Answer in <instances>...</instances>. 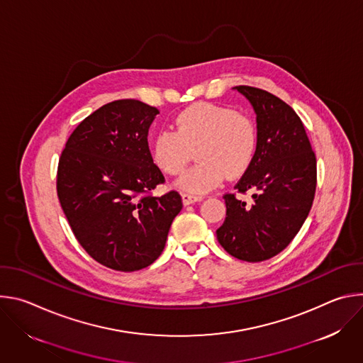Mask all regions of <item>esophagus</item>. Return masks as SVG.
I'll return each instance as SVG.
<instances>
[{
	"label": "esophagus",
	"mask_w": 363,
	"mask_h": 363,
	"mask_svg": "<svg viewBox=\"0 0 363 363\" xmlns=\"http://www.w3.org/2000/svg\"><path fill=\"white\" fill-rule=\"evenodd\" d=\"M202 201V196H196V195H191V194H182V203L186 206V205H191V203H195V202H199Z\"/></svg>",
	"instance_id": "esophagus-1"
}]
</instances>
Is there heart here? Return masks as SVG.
<instances>
[{
  "mask_svg": "<svg viewBox=\"0 0 363 363\" xmlns=\"http://www.w3.org/2000/svg\"><path fill=\"white\" fill-rule=\"evenodd\" d=\"M258 146L254 119L227 106L196 103L175 118V130L162 129L152 139V161L168 175L179 174L195 150L198 162L175 185L191 194L217 188L224 177L238 178L251 167Z\"/></svg>",
  "mask_w": 363,
  "mask_h": 363,
  "instance_id": "b5f03b06",
  "label": "heart"
}]
</instances>
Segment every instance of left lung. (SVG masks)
Wrapping results in <instances>:
<instances>
[{"mask_svg": "<svg viewBox=\"0 0 363 363\" xmlns=\"http://www.w3.org/2000/svg\"><path fill=\"white\" fill-rule=\"evenodd\" d=\"M255 113L258 146L254 161L235 185L252 191L251 202L224 195L227 216L217 230L224 250L258 263L283 251L304 224L316 191V157L297 113L277 96L235 86Z\"/></svg>", "mask_w": 363, "mask_h": 363, "instance_id": "1", "label": "left lung"}]
</instances>
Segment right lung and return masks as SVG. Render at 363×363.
Returning <instances> with one entry per match:
<instances>
[{
    "mask_svg": "<svg viewBox=\"0 0 363 363\" xmlns=\"http://www.w3.org/2000/svg\"><path fill=\"white\" fill-rule=\"evenodd\" d=\"M158 113L133 99L108 103L80 122L59 161L57 195L77 241L118 272L157 260L182 210L177 191L150 194L165 182L147 146Z\"/></svg>",
    "mask_w": 363,
    "mask_h": 363,
    "instance_id": "add662e5",
    "label": "right lung"
}]
</instances>
